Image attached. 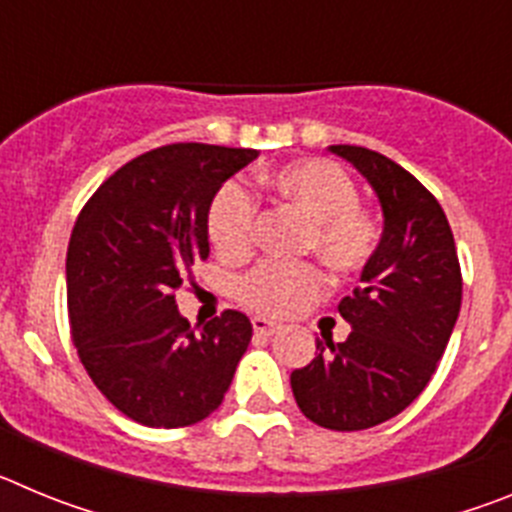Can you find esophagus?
Returning <instances> with one entry per match:
<instances>
[{
  "mask_svg": "<svg viewBox=\"0 0 512 512\" xmlns=\"http://www.w3.org/2000/svg\"><path fill=\"white\" fill-rule=\"evenodd\" d=\"M251 325H253V333H256V336H264V338L274 336V333L279 330L277 323H271V320H266V318H259V315L251 320Z\"/></svg>",
  "mask_w": 512,
  "mask_h": 512,
  "instance_id": "1",
  "label": "esophagus"
}]
</instances>
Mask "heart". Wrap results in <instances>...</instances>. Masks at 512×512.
<instances>
[{
	"instance_id": "obj_1",
	"label": "heart",
	"mask_w": 512,
	"mask_h": 512,
	"mask_svg": "<svg viewBox=\"0 0 512 512\" xmlns=\"http://www.w3.org/2000/svg\"><path fill=\"white\" fill-rule=\"evenodd\" d=\"M269 189L295 205L310 220L305 248L315 251L338 271L364 269L379 248L377 217L359 202V189L336 161L305 158L284 164L264 176ZM259 205L246 184L225 182L207 207V238L225 259H243L256 238ZM328 287L318 264L266 261L235 284V297L266 318H287L305 310Z\"/></svg>"
}]
</instances>
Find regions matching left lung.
Wrapping results in <instances>:
<instances>
[{
	"mask_svg": "<svg viewBox=\"0 0 512 512\" xmlns=\"http://www.w3.org/2000/svg\"><path fill=\"white\" fill-rule=\"evenodd\" d=\"M328 151L372 184L384 233L361 287L338 305L348 338L318 341L315 359L289 382L312 423L364 431L402 413L431 382L459 318L461 269L449 220L410 171L361 146Z\"/></svg>",
	"mask_w": 512,
	"mask_h": 512,
	"instance_id": "obj_1",
	"label": "left lung"
}]
</instances>
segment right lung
Here are the masks:
<instances>
[{"label":"right lung","instance_id":"obj_1","mask_svg":"<svg viewBox=\"0 0 512 512\" xmlns=\"http://www.w3.org/2000/svg\"><path fill=\"white\" fill-rule=\"evenodd\" d=\"M256 156L171 143L117 169L79 212L66 253L71 333L97 390L135 423L205 420L251 343V320L238 310L194 333L174 292L210 256L212 194Z\"/></svg>","mask_w":512,"mask_h":512}]
</instances>
